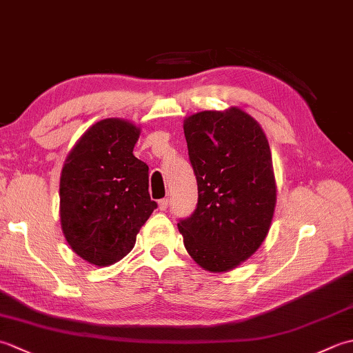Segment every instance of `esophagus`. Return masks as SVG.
Instances as JSON below:
<instances>
[{"label":"esophagus","instance_id":"34e87169","mask_svg":"<svg viewBox=\"0 0 353 353\" xmlns=\"http://www.w3.org/2000/svg\"><path fill=\"white\" fill-rule=\"evenodd\" d=\"M168 205H170V199L168 197L159 200V209H161V211H167Z\"/></svg>","mask_w":353,"mask_h":353}]
</instances>
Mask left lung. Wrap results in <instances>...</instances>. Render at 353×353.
Instances as JSON below:
<instances>
[{"label": "left lung", "mask_w": 353, "mask_h": 353, "mask_svg": "<svg viewBox=\"0 0 353 353\" xmlns=\"http://www.w3.org/2000/svg\"><path fill=\"white\" fill-rule=\"evenodd\" d=\"M199 200L177 228L191 258L208 272H228L264 241L276 205L272 152L245 112L205 110L185 119Z\"/></svg>", "instance_id": "8db88e82"}]
</instances>
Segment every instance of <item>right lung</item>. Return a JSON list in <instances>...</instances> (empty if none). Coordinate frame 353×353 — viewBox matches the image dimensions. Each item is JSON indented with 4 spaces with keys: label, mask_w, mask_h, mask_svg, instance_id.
<instances>
[{
    "label": "right lung",
    "mask_w": 353,
    "mask_h": 353,
    "mask_svg": "<svg viewBox=\"0 0 353 353\" xmlns=\"http://www.w3.org/2000/svg\"><path fill=\"white\" fill-rule=\"evenodd\" d=\"M139 129L108 118L85 132L66 157L61 177V223L80 258L106 267L129 253L157 208L148 167L133 156Z\"/></svg>",
    "instance_id": "right-lung-1"
}]
</instances>
